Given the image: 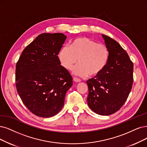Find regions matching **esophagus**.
I'll return each mask as SVG.
<instances>
[{"instance_id":"34e87169","label":"esophagus","mask_w":147,"mask_h":147,"mask_svg":"<svg viewBox=\"0 0 147 147\" xmlns=\"http://www.w3.org/2000/svg\"><path fill=\"white\" fill-rule=\"evenodd\" d=\"M73 80L75 82H77V83H78V82H80V81H81L79 78H73Z\"/></svg>"}]
</instances>
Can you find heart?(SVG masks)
I'll list each match as a JSON object with an SVG mask.
<instances>
[{
  "label": "heart",
  "mask_w": 147,
  "mask_h": 147,
  "mask_svg": "<svg viewBox=\"0 0 147 147\" xmlns=\"http://www.w3.org/2000/svg\"><path fill=\"white\" fill-rule=\"evenodd\" d=\"M58 57L64 68L73 69L74 75L91 77L100 74L105 68L109 58V51L106 45L88 39L79 37L74 40L70 47L63 46L60 50Z\"/></svg>",
  "instance_id": "1"
}]
</instances>
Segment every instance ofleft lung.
Segmentation results:
<instances>
[{
	"mask_svg": "<svg viewBox=\"0 0 147 147\" xmlns=\"http://www.w3.org/2000/svg\"><path fill=\"white\" fill-rule=\"evenodd\" d=\"M109 51L103 71L86 81L88 105L94 113L108 116L117 111L127 99L133 82V63L119 43L102 34Z\"/></svg>",
	"mask_w": 147,
	"mask_h": 147,
	"instance_id": "8db88e82",
	"label": "left lung"
}]
</instances>
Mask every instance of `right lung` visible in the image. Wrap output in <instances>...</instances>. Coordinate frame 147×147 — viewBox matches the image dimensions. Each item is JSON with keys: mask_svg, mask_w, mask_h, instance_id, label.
Returning <instances> with one entry per match:
<instances>
[{"mask_svg": "<svg viewBox=\"0 0 147 147\" xmlns=\"http://www.w3.org/2000/svg\"><path fill=\"white\" fill-rule=\"evenodd\" d=\"M67 36L43 33L27 46L16 67V85L26 108L42 117L61 110L65 94L73 85L68 71L57 56Z\"/></svg>", "mask_w": 147, "mask_h": 147, "instance_id": "1", "label": "right lung"}]
</instances>
